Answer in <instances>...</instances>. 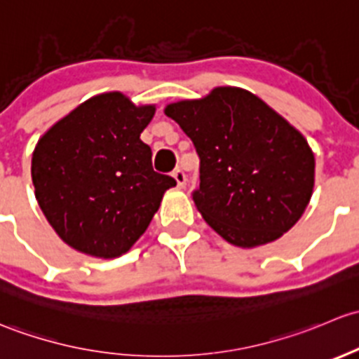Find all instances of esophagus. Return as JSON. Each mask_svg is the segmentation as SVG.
Listing matches in <instances>:
<instances>
[{
    "mask_svg": "<svg viewBox=\"0 0 359 359\" xmlns=\"http://www.w3.org/2000/svg\"><path fill=\"white\" fill-rule=\"evenodd\" d=\"M172 176H175L176 183H178L180 188L184 187V183H187V175H184V171L181 168L175 169V172H172Z\"/></svg>",
    "mask_w": 359,
    "mask_h": 359,
    "instance_id": "34e87169",
    "label": "esophagus"
}]
</instances>
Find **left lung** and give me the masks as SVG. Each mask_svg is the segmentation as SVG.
Returning <instances> with one entry per match:
<instances>
[{
	"label": "left lung",
	"instance_id": "1",
	"mask_svg": "<svg viewBox=\"0 0 359 359\" xmlns=\"http://www.w3.org/2000/svg\"><path fill=\"white\" fill-rule=\"evenodd\" d=\"M201 158L198 212L238 247H257L290 230L313 195L315 155L304 136L242 88H214L201 100L165 107Z\"/></svg>",
	"mask_w": 359,
	"mask_h": 359
}]
</instances>
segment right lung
I'll list each match as a JSON object with an SVG mask.
<instances>
[{"instance_id":"right-lung-1","label":"right lung","mask_w":359,"mask_h":359,"mask_svg":"<svg viewBox=\"0 0 359 359\" xmlns=\"http://www.w3.org/2000/svg\"><path fill=\"white\" fill-rule=\"evenodd\" d=\"M155 114L119 91L86 100L51 126L32 154L36 198L57 235L93 257L128 252L175 187L140 140Z\"/></svg>"}]
</instances>
